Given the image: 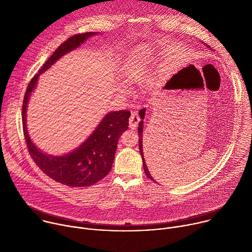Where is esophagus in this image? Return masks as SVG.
I'll use <instances>...</instances> for the list:
<instances>
[{
  "mask_svg": "<svg viewBox=\"0 0 252 252\" xmlns=\"http://www.w3.org/2000/svg\"><path fill=\"white\" fill-rule=\"evenodd\" d=\"M139 122H140V118H139V116L137 115V113H135V112L131 113L130 118H129V121H128V123H129V127H130L131 129L136 128Z\"/></svg>",
  "mask_w": 252,
  "mask_h": 252,
  "instance_id": "esophagus-1",
  "label": "esophagus"
}]
</instances>
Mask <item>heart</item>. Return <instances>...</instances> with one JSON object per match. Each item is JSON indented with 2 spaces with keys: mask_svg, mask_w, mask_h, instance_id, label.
<instances>
[{
  "mask_svg": "<svg viewBox=\"0 0 252 252\" xmlns=\"http://www.w3.org/2000/svg\"><path fill=\"white\" fill-rule=\"evenodd\" d=\"M153 59V53L150 49L143 47L136 49L125 64L122 73L123 82L131 85L141 81L148 74ZM120 92L123 94L126 93L124 88H120Z\"/></svg>",
  "mask_w": 252,
  "mask_h": 252,
  "instance_id": "b5f03b06",
  "label": "heart"
}]
</instances>
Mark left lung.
Listing matches in <instances>:
<instances>
[{
  "mask_svg": "<svg viewBox=\"0 0 252 252\" xmlns=\"http://www.w3.org/2000/svg\"><path fill=\"white\" fill-rule=\"evenodd\" d=\"M145 114H146V109H142L139 111V117L140 119H145ZM142 126H143V121H140L139 124H138V146H139V152H140V155H141V158H142V163H143V169H145V172H146V175L152 179L153 182L157 183L155 179L153 178V176L151 175L149 169H148V166L146 164V161H145V158H143V152H142Z\"/></svg>",
  "mask_w": 252,
  "mask_h": 252,
  "instance_id": "obj_1",
  "label": "left lung"
}]
</instances>
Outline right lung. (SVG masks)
Listing matches in <instances>:
<instances>
[{
	"mask_svg": "<svg viewBox=\"0 0 252 252\" xmlns=\"http://www.w3.org/2000/svg\"><path fill=\"white\" fill-rule=\"evenodd\" d=\"M94 34H96L94 32L74 34L64 41L44 63L39 73L31 80L23 101V130L32 160L54 181L73 188L93 186L111 171L119 138L128 128L129 111L109 113L78 149L64 156L57 157L40 151L30 138L26 123L27 106L40 75L45 73L61 57L77 49Z\"/></svg>",
	"mask_w": 252,
	"mask_h": 252,
	"instance_id": "add662e5",
	"label": "right lung"
}]
</instances>
